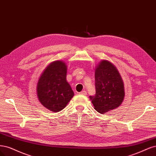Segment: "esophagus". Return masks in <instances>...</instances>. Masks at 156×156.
I'll list each match as a JSON object with an SVG mask.
<instances>
[{
	"mask_svg": "<svg viewBox=\"0 0 156 156\" xmlns=\"http://www.w3.org/2000/svg\"><path fill=\"white\" fill-rule=\"evenodd\" d=\"M79 94H83V95H85V94H87V92L85 91H81L80 93H79Z\"/></svg>",
	"mask_w": 156,
	"mask_h": 156,
	"instance_id": "esophagus-1",
	"label": "esophagus"
}]
</instances>
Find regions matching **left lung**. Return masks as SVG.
I'll use <instances>...</instances> for the list:
<instances>
[{
    "mask_svg": "<svg viewBox=\"0 0 156 156\" xmlns=\"http://www.w3.org/2000/svg\"><path fill=\"white\" fill-rule=\"evenodd\" d=\"M96 94L90 96L95 110L101 114L119 108L124 96L122 78L115 65L103 59L95 67Z\"/></svg>",
    "mask_w": 156,
    "mask_h": 156,
    "instance_id": "8db88e82",
    "label": "left lung"
}]
</instances>
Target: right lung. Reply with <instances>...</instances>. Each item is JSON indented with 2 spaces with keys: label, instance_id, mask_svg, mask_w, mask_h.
Wrapping results in <instances>:
<instances>
[{
  "label": "right lung",
  "instance_id": "obj_1",
  "mask_svg": "<svg viewBox=\"0 0 156 156\" xmlns=\"http://www.w3.org/2000/svg\"><path fill=\"white\" fill-rule=\"evenodd\" d=\"M67 66L62 60L50 63L39 76L36 87L37 97L44 108L53 112L62 111L74 96L67 82Z\"/></svg>",
  "mask_w": 156,
  "mask_h": 156
}]
</instances>
